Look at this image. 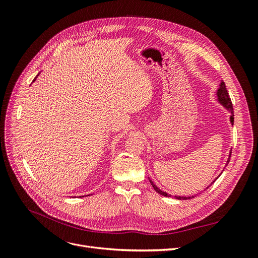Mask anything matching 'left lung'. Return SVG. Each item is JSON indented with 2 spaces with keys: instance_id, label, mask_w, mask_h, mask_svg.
<instances>
[{
  "instance_id": "left-lung-1",
  "label": "left lung",
  "mask_w": 258,
  "mask_h": 258,
  "mask_svg": "<svg viewBox=\"0 0 258 258\" xmlns=\"http://www.w3.org/2000/svg\"><path fill=\"white\" fill-rule=\"evenodd\" d=\"M216 96H217V101L218 102H220L225 108H227V111L230 113V122H231V124H233V108H232V103H231V100H230V98H229V95H228V91H227V89H226V86H225V83L222 81L221 82V84H220V87H218V89H217V91H216ZM230 156H231V152H229V156H228V159H227V162H226V166L228 165V162H229V160H230ZM225 166V167H226ZM224 171V170H223ZM223 173V172H222ZM221 175V174H220ZM218 175V176H220ZM218 176L216 177V178H218ZM215 178V179H216ZM214 179V181H215ZM214 181L211 183L207 188H209V187L212 185L213 183H214ZM150 182H151V185L154 187V189L157 191L158 194H160V195H162V196H165V197H171L170 195H168L167 192H165V191H162L161 189H159L157 186H156L155 184H154V182L152 181V179L150 178ZM195 196H190V197H183V196H175V199H178V200H187V199H191V198H194Z\"/></svg>"
}]
</instances>
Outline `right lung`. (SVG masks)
Segmentation results:
<instances>
[{"instance_id": "obj_1", "label": "right lung", "mask_w": 258, "mask_h": 258, "mask_svg": "<svg viewBox=\"0 0 258 258\" xmlns=\"http://www.w3.org/2000/svg\"><path fill=\"white\" fill-rule=\"evenodd\" d=\"M38 75H40V73H38V74H37V75H36V77H37V76H38ZM36 77H35V79H34V80H33V82H34V81H35V80H36Z\"/></svg>"}]
</instances>
